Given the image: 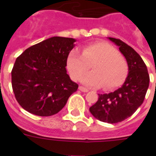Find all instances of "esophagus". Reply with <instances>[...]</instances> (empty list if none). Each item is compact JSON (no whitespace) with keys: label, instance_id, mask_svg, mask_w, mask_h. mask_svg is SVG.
<instances>
[{"label":"esophagus","instance_id":"34e87169","mask_svg":"<svg viewBox=\"0 0 156 156\" xmlns=\"http://www.w3.org/2000/svg\"><path fill=\"white\" fill-rule=\"evenodd\" d=\"M79 90H81V91H83V92H87L88 91V89H87V88L83 87H79V88H78Z\"/></svg>","mask_w":156,"mask_h":156}]
</instances>
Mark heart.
I'll return each instance as SVG.
<instances>
[{"instance_id":"heart-1","label":"heart","mask_w":156,"mask_h":156,"mask_svg":"<svg viewBox=\"0 0 156 156\" xmlns=\"http://www.w3.org/2000/svg\"><path fill=\"white\" fill-rule=\"evenodd\" d=\"M92 65V72L81 78L84 85L100 87L111 90L123 83L128 73L126 60L117 50L105 42H95L85 45L83 52L72 50L66 61V68L71 78L78 81Z\"/></svg>"}]
</instances>
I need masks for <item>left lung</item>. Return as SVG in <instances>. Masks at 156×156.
<instances>
[{
	"label": "left lung",
	"instance_id": "8db88e82",
	"mask_svg": "<svg viewBox=\"0 0 156 156\" xmlns=\"http://www.w3.org/2000/svg\"><path fill=\"white\" fill-rule=\"evenodd\" d=\"M119 47L128 64L129 73L122 87L108 94H99L90 113L99 121L115 124L132 116L145 99L150 82L147 68L139 54L119 39L108 37Z\"/></svg>",
	"mask_w": 156,
	"mask_h": 156
}]
</instances>
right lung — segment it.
Segmentation results:
<instances>
[{
  "mask_svg": "<svg viewBox=\"0 0 156 156\" xmlns=\"http://www.w3.org/2000/svg\"><path fill=\"white\" fill-rule=\"evenodd\" d=\"M73 38L54 36L26 49L11 72L18 103L34 115L49 116L63 108L78 87L66 71V61L74 47Z\"/></svg>",
  "mask_w": 156,
  "mask_h": 156,
  "instance_id": "right-lung-1",
  "label": "right lung"
}]
</instances>
